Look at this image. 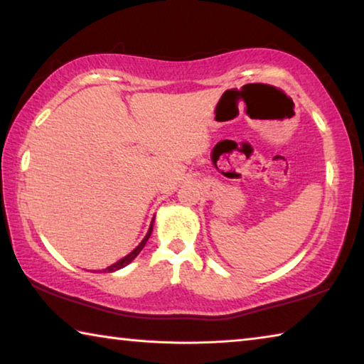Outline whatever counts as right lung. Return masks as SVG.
<instances>
[{
    "instance_id": "right-lung-1",
    "label": "right lung",
    "mask_w": 364,
    "mask_h": 364,
    "mask_svg": "<svg viewBox=\"0 0 364 364\" xmlns=\"http://www.w3.org/2000/svg\"><path fill=\"white\" fill-rule=\"evenodd\" d=\"M151 232H152V225H151V228H149V231H147V234H146V237L143 239V241H141V244L138 245L136 249H134L132 254H128L127 257H123L122 260H119L117 263H114V264H110V267H107L106 269H102L104 273H112V271H117V269H120V268H123V267H127L128 263L130 262H133L134 260V257H136L141 250H143V247L146 245V242H147V239H149V236H151Z\"/></svg>"
}]
</instances>
